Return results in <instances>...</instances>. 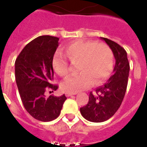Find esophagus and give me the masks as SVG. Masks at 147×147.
<instances>
[{
  "instance_id": "1",
  "label": "esophagus",
  "mask_w": 147,
  "mask_h": 147,
  "mask_svg": "<svg viewBox=\"0 0 147 147\" xmlns=\"http://www.w3.org/2000/svg\"><path fill=\"white\" fill-rule=\"evenodd\" d=\"M73 95H76V93H65V96H73Z\"/></svg>"
}]
</instances>
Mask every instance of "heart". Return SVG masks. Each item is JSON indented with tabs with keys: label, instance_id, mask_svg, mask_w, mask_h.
<instances>
[{
	"label": "heart",
	"instance_id": "heart-1",
	"mask_svg": "<svg viewBox=\"0 0 147 147\" xmlns=\"http://www.w3.org/2000/svg\"><path fill=\"white\" fill-rule=\"evenodd\" d=\"M65 52L71 62L79 63L78 71H80L79 75L68 77L61 83V87L66 93H76L90 87L93 82L94 85L101 84L112 71L114 55L107 44L79 40L65 47ZM52 66L58 76H68V62L62 55H54Z\"/></svg>",
	"mask_w": 147,
	"mask_h": 147
}]
</instances>
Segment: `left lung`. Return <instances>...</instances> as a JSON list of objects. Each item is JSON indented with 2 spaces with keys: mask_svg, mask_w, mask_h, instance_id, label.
Wrapping results in <instances>:
<instances>
[{
  "mask_svg": "<svg viewBox=\"0 0 147 147\" xmlns=\"http://www.w3.org/2000/svg\"><path fill=\"white\" fill-rule=\"evenodd\" d=\"M111 49L115 58L113 74L107 82L90 92L87 104L80 108L82 117L92 122H103L115 115L125 94L129 74V63L125 50L107 38L100 37Z\"/></svg>",
  "mask_w": 147,
  "mask_h": 147,
  "instance_id": "left-lung-1",
  "label": "left lung"
}]
</instances>
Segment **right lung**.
<instances>
[{"mask_svg":"<svg viewBox=\"0 0 147 147\" xmlns=\"http://www.w3.org/2000/svg\"><path fill=\"white\" fill-rule=\"evenodd\" d=\"M59 38L41 36L25 47L16 61V80L24 107L36 120L51 121L59 116L67 99L51 95L47 90L55 91L58 86L51 83L54 70L52 60L59 45Z\"/></svg>","mask_w":147,"mask_h":147,"instance_id":"add662e5","label":"right lung"}]
</instances>
